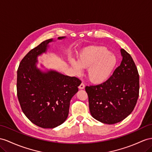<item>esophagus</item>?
Returning a JSON list of instances; mask_svg holds the SVG:
<instances>
[{"label":"esophagus","instance_id":"34e87169","mask_svg":"<svg viewBox=\"0 0 152 152\" xmlns=\"http://www.w3.org/2000/svg\"><path fill=\"white\" fill-rule=\"evenodd\" d=\"M78 88H79L80 89H83V88H85V85H84L83 83H81L80 84V86L78 87Z\"/></svg>","mask_w":152,"mask_h":152}]
</instances>
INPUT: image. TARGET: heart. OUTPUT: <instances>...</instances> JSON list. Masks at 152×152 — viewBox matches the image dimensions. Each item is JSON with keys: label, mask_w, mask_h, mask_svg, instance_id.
Instances as JSON below:
<instances>
[{"label": "heart", "mask_w": 152, "mask_h": 152, "mask_svg": "<svg viewBox=\"0 0 152 152\" xmlns=\"http://www.w3.org/2000/svg\"><path fill=\"white\" fill-rule=\"evenodd\" d=\"M76 75L81 69H87L88 78L92 83L101 84L109 79L118 63L114 54L102 46H91L83 49L79 54L77 61L70 60Z\"/></svg>", "instance_id": "1"}]
</instances>
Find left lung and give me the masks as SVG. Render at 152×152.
Returning <instances> with one entry per match:
<instances>
[{
    "label": "left lung",
    "instance_id": "obj_1",
    "mask_svg": "<svg viewBox=\"0 0 152 152\" xmlns=\"http://www.w3.org/2000/svg\"><path fill=\"white\" fill-rule=\"evenodd\" d=\"M121 63L105 82L85 87L92 116L103 123L121 121L134 110L139 97V76L132 56L121 49Z\"/></svg>",
    "mask_w": 152,
    "mask_h": 152
}]
</instances>
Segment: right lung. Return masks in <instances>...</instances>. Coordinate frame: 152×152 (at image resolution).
Wrapping results in <instances>:
<instances>
[{
  "instance_id": "right-lung-1",
  "label": "right lung",
  "mask_w": 152,
  "mask_h": 152,
  "mask_svg": "<svg viewBox=\"0 0 152 152\" xmlns=\"http://www.w3.org/2000/svg\"><path fill=\"white\" fill-rule=\"evenodd\" d=\"M54 41L48 39L31 50L17 71V96L22 110L33 124L44 128H54L67 119L70 102L81 83L76 77L37 67L38 57L46 53Z\"/></svg>"
}]
</instances>
